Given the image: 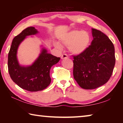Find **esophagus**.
<instances>
[{
  "mask_svg": "<svg viewBox=\"0 0 123 123\" xmlns=\"http://www.w3.org/2000/svg\"><path fill=\"white\" fill-rule=\"evenodd\" d=\"M68 57V55H67V54H63L61 56V59L62 60H64V59H67Z\"/></svg>",
  "mask_w": 123,
  "mask_h": 123,
  "instance_id": "esophagus-1",
  "label": "esophagus"
}]
</instances>
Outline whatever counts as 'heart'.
Segmentation results:
<instances>
[{"label":"heart","instance_id":"b5f03b06","mask_svg":"<svg viewBox=\"0 0 123 123\" xmlns=\"http://www.w3.org/2000/svg\"><path fill=\"white\" fill-rule=\"evenodd\" d=\"M60 40L63 46L68 47L70 53L79 55L84 53L88 49L91 38L86 31L73 30L62 35ZM57 46L60 48L58 44Z\"/></svg>","mask_w":123,"mask_h":123}]
</instances>
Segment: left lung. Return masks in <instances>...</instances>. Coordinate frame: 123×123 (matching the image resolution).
I'll return each instance as SVG.
<instances>
[{
    "label": "left lung",
    "instance_id": "left-lung-1",
    "mask_svg": "<svg viewBox=\"0 0 123 123\" xmlns=\"http://www.w3.org/2000/svg\"><path fill=\"white\" fill-rule=\"evenodd\" d=\"M93 39L88 49L74 56V78L82 88L95 89L106 83L116 62L113 44L100 31L92 29Z\"/></svg>",
    "mask_w": 123,
    "mask_h": 123
}]
</instances>
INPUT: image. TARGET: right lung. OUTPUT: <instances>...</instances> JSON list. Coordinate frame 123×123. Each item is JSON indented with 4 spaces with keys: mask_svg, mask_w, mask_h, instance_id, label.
<instances>
[{
    "mask_svg": "<svg viewBox=\"0 0 123 123\" xmlns=\"http://www.w3.org/2000/svg\"><path fill=\"white\" fill-rule=\"evenodd\" d=\"M38 33L35 27L24 29L13 38L8 55V69L11 79L20 88L30 92L42 91L49 86L51 82L50 70L60 60V57L48 53L47 49L41 45L39 56L31 64H19L17 51L20 43L28 36Z\"/></svg>",
    "mask_w": 123,
    "mask_h": 123,
    "instance_id": "obj_1",
    "label": "right lung"
}]
</instances>
